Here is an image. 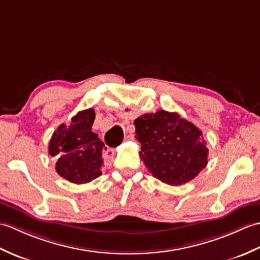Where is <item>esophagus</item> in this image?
<instances>
[{
    "mask_svg": "<svg viewBox=\"0 0 260 260\" xmlns=\"http://www.w3.org/2000/svg\"><path fill=\"white\" fill-rule=\"evenodd\" d=\"M132 139H134V135H132V132H131V134L126 135V136L124 137V141H130V140H132Z\"/></svg>",
    "mask_w": 260,
    "mask_h": 260,
    "instance_id": "esophagus-1",
    "label": "esophagus"
}]
</instances>
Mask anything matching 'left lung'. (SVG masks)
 <instances>
[{"instance_id": "1", "label": "left lung", "mask_w": 260, "mask_h": 260, "mask_svg": "<svg viewBox=\"0 0 260 260\" xmlns=\"http://www.w3.org/2000/svg\"><path fill=\"white\" fill-rule=\"evenodd\" d=\"M140 157L154 178L180 186L208 164V148L201 131L176 112L159 110L135 120Z\"/></svg>"}]
</instances>
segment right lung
Returning a JSON list of instances; mask_svg holds the SVG:
<instances>
[{
	"label": "right lung",
	"mask_w": 260,
	"mask_h": 260,
	"mask_svg": "<svg viewBox=\"0 0 260 260\" xmlns=\"http://www.w3.org/2000/svg\"><path fill=\"white\" fill-rule=\"evenodd\" d=\"M95 112L92 108L78 112L72 122L62 123L53 132L49 154L56 157L55 170L68 181L81 184L101 176L103 150H107L96 134L92 132Z\"/></svg>",
	"instance_id": "add662e5"
}]
</instances>
